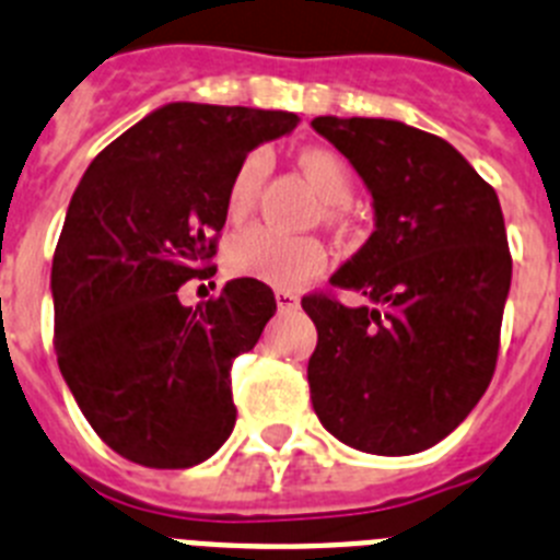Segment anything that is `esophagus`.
Wrapping results in <instances>:
<instances>
[{"instance_id": "34e87169", "label": "esophagus", "mask_w": 560, "mask_h": 560, "mask_svg": "<svg viewBox=\"0 0 560 560\" xmlns=\"http://www.w3.org/2000/svg\"><path fill=\"white\" fill-rule=\"evenodd\" d=\"M276 304H279V313H290V310H299L301 299L290 290H276Z\"/></svg>"}]
</instances>
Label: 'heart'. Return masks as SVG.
I'll return each mask as SVG.
<instances>
[{
    "instance_id": "heart-1",
    "label": "heart",
    "mask_w": 560,
    "mask_h": 560,
    "mask_svg": "<svg viewBox=\"0 0 560 560\" xmlns=\"http://www.w3.org/2000/svg\"><path fill=\"white\" fill-rule=\"evenodd\" d=\"M299 165L329 206H347L352 197V177H349L343 158L329 149H304L299 154ZM261 177H265L261 154H250L242 160L225 194L228 220L242 222L250 213ZM324 265H327V250L318 240L290 236V233H279L273 228H247V231L236 233L228 245V270L233 276L259 279L270 287H281V290L301 287L307 279L318 276Z\"/></svg>"
}]
</instances>
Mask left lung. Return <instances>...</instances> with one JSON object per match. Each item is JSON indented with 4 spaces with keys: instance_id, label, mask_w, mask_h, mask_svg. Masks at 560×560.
<instances>
[{
    "instance_id": "1",
    "label": "left lung",
    "mask_w": 560,
    "mask_h": 560,
    "mask_svg": "<svg viewBox=\"0 0 560 560\" xmlns=\"http://www.w3.org/2000/svg\"><path fill=\"white\" fill-rule=\"evenodd\" d=\"M358 168L374 233L332 276L335 293L301 299L318 329L310 397L352 448L408 456L431 448L479 402L499 358L510 293L508 231L493 186L454 145L400 120L315 118Z\"/></svg>"
}]
</instances>
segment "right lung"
I'll return each instance as SVG.
<instances>
[{"label": "right lung", "instance_id": "obj_1", "mask_svg": "<svg viewBox=\"0 0 560 560\" xmlns=\"http://www.w3.org/2000/svg\"><path fill=\"white\" fill-rule=\"evenodd\" d=\"M295 126L293 112L160 106L72 194L52 256V347L86 422L129 462L191 468L231 436V366L273 318V290L233 279L183 307L179 287L217 273L233 172Z\"/></svg>", "mask_w": 560, "mask_h": 560}]
</instances>
